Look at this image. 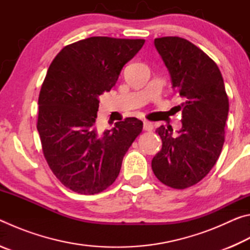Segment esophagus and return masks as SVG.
Returning a JSON list of instances; mask_svg holds the SVG:
<instances>
[{"mask_svg": "<svg viewBox=\"0 0 250 250\" xmlns=\"http://www.w3.org/2000/svg\"><path fill=\"white\" fill-rule=\"evenodd\" d=\"M143 129H145L146 131H151L152 129H153V125L151 124V122L149 121H143Z\"/></svg>", "mask_w": 250, "mask_h": 250, "instance_id": "obj_1", "label": "esophagus"}]
</instances>
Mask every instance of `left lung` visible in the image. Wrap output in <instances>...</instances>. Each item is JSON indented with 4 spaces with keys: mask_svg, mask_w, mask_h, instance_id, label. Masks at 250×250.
<instances>
[{
    "mask_svg": "<svg viewBox=\"0 0 250 250\" xmlns=\"http://www.w3.org/2000/svg\"><path fill=\"white\" fill-rule=\"evenodd\" d=\"M154 46L184 103L179 131L156 129L162 149L152 159V170L163 184L183 189L204 179L218 160L229 104L221 70L202 49L176 36L155 39Z\"/></svg>",
    "mask_w": 250,
    "mask_h": 250,
    "instance_id": "obj_1",
    "label": "left lung"
}]
</instances>
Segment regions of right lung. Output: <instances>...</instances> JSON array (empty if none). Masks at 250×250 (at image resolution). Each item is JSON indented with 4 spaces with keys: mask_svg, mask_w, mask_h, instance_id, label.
<instances>
[{
    "mask_svg": "<svg viewBox=\"0 0 250 250\" xmlns=\"http://www.w3.org/2000/svg\"><path fill=\"white\" fill-rule=\"evenodd\" d=\"M143 44L145 40L89 37L65 46L49 66L39 97L37 130L50 170L71 191L90 195L109 188L142 131L137 118L104 131L96 119L99 96L115 86Z\"/></svg>",
    "mask_w": 250,
    "mask_h": 250,
    "instance_id": "right-lung-1",
    "label": "right lung"
}]
</instances>
